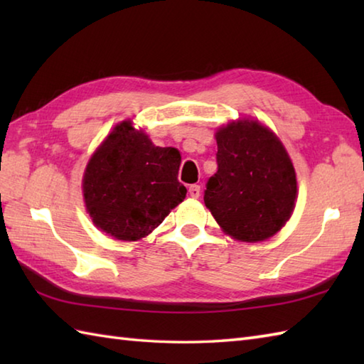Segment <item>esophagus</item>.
Masks as SVG:
<instances>
[{
  "mask_svg": "<svg viewBox=\"0 0 364 364\" xmlns=\"http://www.w3.org/2000/svg\"><path fill=\"white\" fill-rule=\"evenodd\" d=\"M189 196L192 198H198L200 197V186L198 184H192V186H189Z\"/></svg>",
  "mask_w": 364,
  "mask_h": 364,
  "instance_id": "34e87169",
  "label": "esophagus"
}]
</instances>
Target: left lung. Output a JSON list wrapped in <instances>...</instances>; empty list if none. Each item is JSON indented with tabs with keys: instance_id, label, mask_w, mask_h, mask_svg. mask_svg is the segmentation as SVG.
<instances>
[{
	"instance_id": "8db88e82",
	"label": "left lung",
	"mask_w": 364,
	"mask_h": 364,
	"mask_svg": "<svg viewBox=\"0 0 364 364\" xmlns=\"http://www.w3.org/2000/svg\"><path fill=\"white\" fill-rule=\"evenodd\" d=\"M218 172L206 183L205 205L231 237L258 242L291 218L296 170L272 131L257 120L231 122L215 133Z\"/></svg>"
}]
</instances>
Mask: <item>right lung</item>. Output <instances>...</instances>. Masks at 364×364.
<instances>
[{
  "mask_svg": "<svg viewBox=\"0 0 364 364\" xmlns=\"http://www.w3.org/2000/svg\"><path fill=\"white\" fill-rule=\"evenodd\" d=\"M181 154L156 146L131 120L119 123L92 154L82 178L95 227L120 241H139L186 197L178 181Z\"/></svg>",
  "mask_w": 364,
  "mask_h": 364,
  "instance_id": "1",
  "label": "right lung"
}]
</instances>
